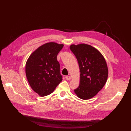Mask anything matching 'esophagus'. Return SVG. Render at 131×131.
Here are the masks:
<instances>
[{"label": "esophagus", "mask_w": 131, "mask_h": 131, "mask_svg": "<svg viewBox=\"0 0 131 131\" xmlns=\"http://www.w3.org/2000/svg\"><path fill=\"white\" fill-rule=\"evenodd\" d=\"M65 78L67 80H70L71 79V77L70 76H66L65 77Z\"/></svg>", "instance_id": "esophagus-1"}]
</instances>
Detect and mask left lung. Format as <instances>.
Listing matches in <instances>:
<instances>
[{
    "instance_id": "obj_1",
    "label": "left lung",
    "mask_w": 131,
    "mask_h": 131,
    "mask_svg": "<svg viewBox=\"0 0 131 131\" xmlns=\"http://www.w3.org/2000/svg\"><path fill=\"white\" fill-rule=\"evenodd\" d=\"M80 69L79 85L74 92L79 98L88 100L96 96L104 87L108 77L106 62L99 50L86 44H71Z\"/></svg>"
}]
</instances>
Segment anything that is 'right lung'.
I'll use <instances>...</instances> for the list:
<instances>
[{
    "label": "right lung",
    "mask_w": 131,
    "mask_h": 131,
    "mask_svg": "<svg viewBox=\"0 0 131 131\" xmlns=\"http://www.w3.org/2000/svg\"><path fill=\"white\" fill-rule=\"evenodd\" d=\"M63 44L47 43L30 54L25 66L27 81L32 90L43 97L54 91L62 80L57 56Z\"/></svg>",
    "instance_id": "obj_1"
}]
</instances>
